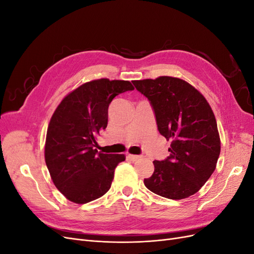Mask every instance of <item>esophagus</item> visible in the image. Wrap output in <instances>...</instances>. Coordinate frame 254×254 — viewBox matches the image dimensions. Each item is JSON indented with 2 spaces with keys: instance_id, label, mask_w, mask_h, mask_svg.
<instances>
[{
  "instance_id": "obj_1",
  "label": "esophagus",
  "mask_w": 254,
  "mask_h": 254,
  "mask_svg": "<svg viewBox=\"0 0 254 254\" xmlns=\"http://www.w3.org/2000/svg\"><path fill=\"white\" fill-rule=\"evenodd\" d=\"M128 158L131 161H137L142 158V156H137V155H128Z\"/></svg>"
}]
</instances>
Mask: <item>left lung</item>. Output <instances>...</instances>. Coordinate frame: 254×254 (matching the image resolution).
Here are the masks:
<instances>
[{
  "instance_id": "1",
  "label": "left lung",
  "mask_w": 254,
  "mask_h": 254,
  "mask_svg": "<svg viewBox=\"0 0 254 254\" xmlns=\"http://www.w3.org/2000/svg\"><path fill=\"white\" fill-rule=\"evenodd\" d=\"M132 82L149 101L159 132L172 140L170 156L153 161L155 171L144 179L145 187L175 200L194 195L215 171L220 153L217 123L209 103L180 78L161 76Z\"/></svg>"
}]
</instances>
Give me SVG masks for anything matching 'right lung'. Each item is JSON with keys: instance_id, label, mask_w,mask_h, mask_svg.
I'll list each match as a JSON object with an SVG mask.
<instances>
[{"instance_id": "1", "label": "right lung", "mask_w": 254, "mask_h": 254, "mask_svg": "<svg viewBox=\"0 0 254 254\" xmlns=\"http://www.w3.org/2000/svg\"><path fill=\"white\" fill-rule=\"evenodd\" d=\"M134 88L102 78L81 84L54 112L45 141V163L55 187L68 200L87 203L109 190L124 155L98 152L96 136L108 124L112 99Z\"/></svg>"}]
</instances>
